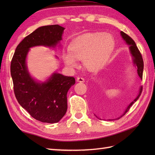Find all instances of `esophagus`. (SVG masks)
<instances>
[{"mask_svg": "<svg viewBox=\"0 0 155 155\" xmlns=\"http://www.w3.org/2000/svg\"><path fill=\"white\" fill-rule=\"evenodd\" d=\"M77 81L78 82V83H84V79L83 77H77Z\"/></svg>", "mask_w": 155, "mask_h": 155, "instance_id": "obj_1", "label": "esophagus"}]
</instances>
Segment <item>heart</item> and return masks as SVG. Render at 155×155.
Returning a JSON list of instances; mask_svg holds the SVG:
<instances>
[{
    "label": "heart",
    "instance_id": "1",
    "mask_svg": "<svg viewBox=\"0 0 155 155\" xmlns=\"http://www.w3.org/2000/svg\"><path fill=\"white\" fill-rule=\"evenodd\" d=\"M114 47V39L107 32L87 34L75 40L70 46V52L63 54L65 64L70 68L77 67L78 61H83L84 67L94 71L101 68L109 58Z\"/></svg>",
    "mask_w": 155,
    "mask_h": 155
}]
</instances>
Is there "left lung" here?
Here are the masks:
<instances>
[{
	"instance_id": "obj_1",
	"label": "left lung",
	"mask_w": 155,
	"mask_h": 155,
	"mask_svg": "<svg viewBox=\"0 0 155 155\" xmlns=\"http://www.w3.org/2000/svg\"><path fill=\"white\" fill-rule=\"evenodd\" d=\"M120 35L123 40L125 41V42L129 46V50L131 55L133 57V63L135 65V67L137 68V73L138 75L139 76V77L143 79V68H144V63L143 60L142 58V55H141L140 51L138 49L137 45L135 42L133 40L132 38H130L129 36L127 35L126 33H124V32H120ZM143 91V87L141 86L140 87L139 94L137 95V97L135 98L133 101L128 104V106L126 108V109L124 111V113L120 115L119 117L117 118H114V119H108V120H114L119 119L122 117H123L124 115L126 114L128 110L130 109V108L132 107V105L135 103V102L139 99V97L140 96L141 93ZM92 108L94 111V114L95 115L97 118L100 120H102L103 118H105L108 116V114H109V109L108 108V107L107 106V100L105 99L104 97L101 96V94H97L96 93H94L93 96H92Z\"/></svg>"
}]
</instances>
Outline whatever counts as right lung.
Segmentation results:
<instances>
[{"instance_id":"right-lung-1","label":"right lung","mask_w":155,"mask_h":155,"mask_svg":"<svg viewBox=\"0 0 155 155\" xmlns=\"http://www.w3.org/2000/svg\"><path fill=\"white\" fill-rule=\"evenodd\" d=\"M64 30L58 25L36 29L20 42L11 61V74L16 99L32 117L42 123H58L64 116L67 94L75 79L54 72L44 82L36 81L28 70L27 54L31 48L37 46L55 48L62 40Z\"/></svg>"}]
</instances>
